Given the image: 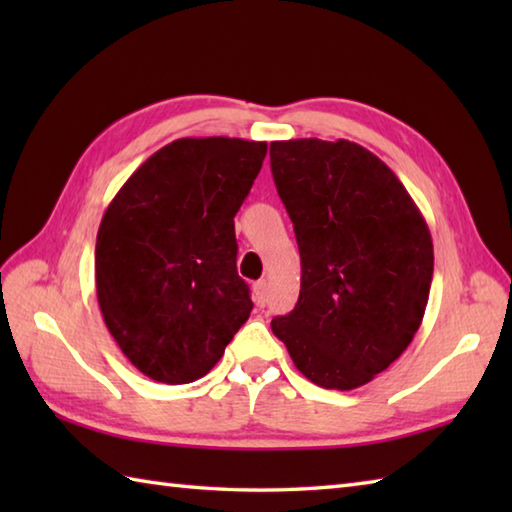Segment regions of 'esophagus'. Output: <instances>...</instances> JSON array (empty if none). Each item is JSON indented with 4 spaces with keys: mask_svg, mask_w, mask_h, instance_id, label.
Wrapping results in <instances>:
<instances>
[{
    "mask_svg": "<svg viewBox=\"0 0 512 512\" xmlns=\"http://www.w3.org/2000/svg\"><path fill=\"white\" fill-rule=\"evenodd\" d=\"M253 299L257 306H264L268 301V281L266 279H259L253 284Z\"/></svg>",
    "mask_w": 512,
    "mask_h": 512,
    "instance_id": "1",
    "label": "esophagus"
}]
</instances>
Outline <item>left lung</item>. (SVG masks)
<instances>
[{"label":"left lung","instance_id":"1","mask_svg":"<svg viewBox=\"0 0 512 512\" xmlns=\"http://www.w3.org/2000/svg\"><path fill=\"white\" fill-rule=\"evenodd\" d=\"M270 169L301 255L297 306L270 328L314 385L361 387L420 328L433 277L429 226L396 173L350 140H275Z\"/></svg>","mask_w":512,"mask_h":512}]
</instances>
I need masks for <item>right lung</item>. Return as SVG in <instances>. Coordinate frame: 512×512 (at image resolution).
<instances>
[{"instance_id": "right-lung-1", "label": "right lung", "mask_w": 512, "mask_h": 512, "mask_svg": "<svg viewBox=\"0 0 512 512\" xmlns=\"http://www.w3.org/2000/svg\"><path fill=\"white\" fill-rule=\"evenodd\" d=\"M266 143L178 138L140 165L96 235V297L114 341L158 383L209 374L253 301L237 275L233 217Z\"/></svg>"}]
</instances>
